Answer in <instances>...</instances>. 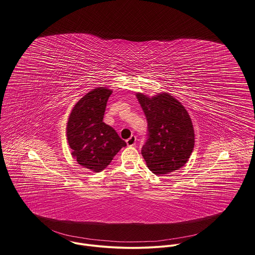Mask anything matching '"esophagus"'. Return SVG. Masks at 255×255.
<instances>
[{"mask_svg":"<svg viewBox=\"0 0 255 255\" xmlns=\"http://www.w3.org/2000/svg\"><path fill=\"white\" fill-rule=\"evenodd\" d=\"M126 143L128 146L132 147V146H135L136 145V137L135 136H131L128 140H126Z\"/></svg>","mask_w":255,"mask_h":255,"instance_id":"34e87169","label":"esophagus"}]
</instances>
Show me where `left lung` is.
I'll return each mask as SVG.
<instances>
[{
    "mask_svg": "<svg viewBox=\"0 0 255 255\" xmlns=\"http://www.w3.org/2000/svg\"><path fill=\"white\" fill-rule=\"evenodd\" d=\"M148 122L142 155L157 175L167 174L183 166L194 148V130L184 106L169 96L159 94L152 99L137 94Z\"/></svg>",
    "mask_w": 255,
    "mask_h": 255,
    "instance_id": "8db88e82",
    "label": "left lung"
}]
</instances>
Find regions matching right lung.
Segmentation results:
<instances>
[{
    "label": "right lung",
    "mask_w": 255,
    "mask_h": 255,
    "mask_svg": "<svg viewBox=\"0 0 255 255\" xmlns=\"http://www.w3.org/2000/svg\"><path fill=\"white\" fill-rule=\"evenodd\" d=\"M111 93L106 88H97L88 93L73 108L67 125L73 156L79 164L95 172L103 170L126 146L116 131L103 122Z\"/></svg>",
    "instance_id": "right-lung-1"
}]
</instances>
